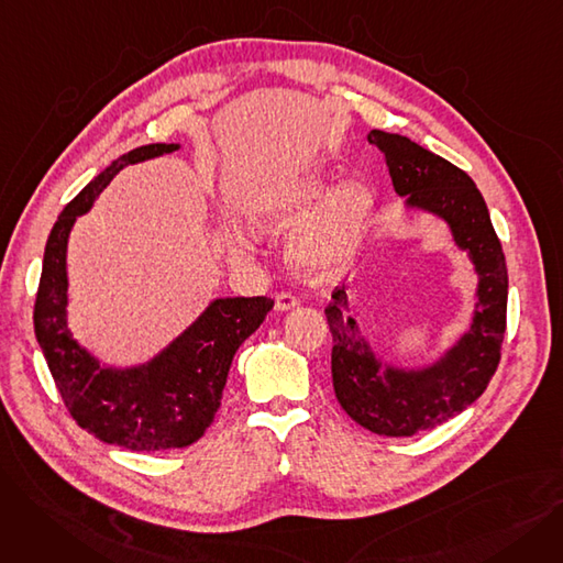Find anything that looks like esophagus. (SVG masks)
<instances>
[{
  "label": "esophagus",
  "instance_id": "34e87169",
  "mask_svg": "<svg viewBox=\"0 0 563 563\" xmlns=\"http://www.w3.org/2000/svg\"><path fill=\"white\" fill-rule=\"evenodd\" d=\"M297 306H299V299L294 297V294H289V291H278L276 294V310L285 312V310H291V308H297Z\"/></svg>",
  "mask_w": 563,
  "mask_h": 563
}]
</instances>
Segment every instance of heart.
I'll return each instance as SVG.
<instances>
[{"mask_svg":"<svg viewBox=\"0 0 563 563\" xmlns=\"http://www.w3.org/2000/svg\"><path fill=\"white\" fill-rule=\"evenodd\" d=\"M323 189L327 185L317 177L289 183L266 194L251 212L257 223L289 225L309 212L321 197L324 198L294 230L289 242L291 260L308 274H331L342 269L361 242L374 205L372 191L361 183H342L327 196H323ZM232 242L240 255L251 251L246 234L242 232H234Z\"/></svg>","mask_w":563,"mask_h":563,"instance_id":"heart-1","label":"heart"}]
</instances>
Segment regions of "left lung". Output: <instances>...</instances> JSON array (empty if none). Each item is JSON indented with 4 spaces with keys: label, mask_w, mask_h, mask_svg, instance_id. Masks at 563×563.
Wrapping results in <instances>:
<instances>
[{
    "label": "left lung",
    "mask_w": 563,
    "mask_h": 563,
    "mask_svg": "<svg viewBox=\"0 0 563 563\" xmlns=\"http://www.w3.org/2000/svg\"><path fill=\"white\" fill-rule=\"evenodd\" d=\"M367 141L386 157L395 191L406 196L408 207L445 219L479 274L470 331L445 358L418 372L376 361L349 314L344 285L335 287L323 310L333 333L331 372L340 406L372 433L406 438L445 424L484 395L507 331L509 276L484 196L465 170L401 134L372 130Z\"/></svg>",
    "instance_id": "obj_1"
}]
</instances>
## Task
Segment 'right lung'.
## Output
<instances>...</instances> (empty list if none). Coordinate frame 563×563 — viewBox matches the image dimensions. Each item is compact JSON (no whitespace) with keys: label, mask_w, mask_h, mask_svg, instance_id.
Wrapping results in <instances>:
<instances>
[{"label":"right lung","mask_w":563,"mask_h":563,"mask_svg":"<svg viewBox=\"0 0 563 563\" xmlns=\"http://www.w3.org/2000/svg\"><path fill=\"white\" fill-rule=\"evenodd\" d=\"M177 147V143L134 147L64 207L47 236L34 303L36 340L73 420L107 445L132 452L187 448L205 433L221 406L236 349L274 308L266 297L217 299L155 361L132 369H107L73 340L66 327V249L75 219L91 210L123 166Z\"/></svg>","instance_id":"add662e5"}]
</instances>
